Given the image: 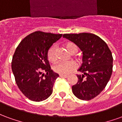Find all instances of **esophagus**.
I'll return each instance as SVG.
<instances>
[{
    "label": "esophagus",
    "instance_id": "obj_1",
    "mask_svg": "<svg viewBox=\"0 0 122 122\" xmlns=\"http://www.w3.org/2000/svg\"><path fill=\"white\" fill-rule=\"evenodd\" d=\"M59 76L61 78H67L69 76L68 75H63V74H59Z\"/></svg>",
    "mask_w": 122,
    "mask_h": 122
}]
</instances>
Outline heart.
I'll use <instances>...</instances> for the list:
<instances>
[{
  "label": "heart",
  "instance_id": "obj_1",
  "mask_svg": "<svg viewBox=\"0 0 122 122\" xmlns=\"http://www.w3.org/2000/svg\"><path fill=\"white\" fill-rule=\"evenodd\" d=\"M66 50L70 53H75L78 50V46L73 42H67L65 44ZM47 57L49 61L51 63H55L57 60V54H56V46L53 45L48 49L47 52ZM78 61H80V57H77ZM76 68V63L73 61H66V62H59L56 64L53 67V71L56 73L59 74H66L71 73Z\"/></svg>",
  "mask_w": 122,
  "mask_h": 122
}]
</instances>
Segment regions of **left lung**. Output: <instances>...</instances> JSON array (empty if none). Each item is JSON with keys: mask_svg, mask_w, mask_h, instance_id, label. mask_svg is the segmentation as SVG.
I'll use <instances>...</instances> for the list:
<instances>
[{"mask_svg": "<svg viewBox=\"0 0 122 122\" xmlns=\"http://www.w3.org/2000/svg\"><path fill=\"white\" fill-rule=\"evenodd\" d=\"M83 51V63L77 74L78 82L72 87L80 99L90 101L104 90L109 81L113 66L111 51L104 40L92 33L64 34Z\"/></svg>", "mask_w": 122, "mask_h": 122, "instance_id": "left-lung-1", "label": "left lung"}]
</instances>
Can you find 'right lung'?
<instances>
[{"label": "right lung", "mask_w": 122, "mask_h": 122, "mask_svg": "<svg viewBox=\"0 0 122 122\" xmlns=\"http://www.w3.org/2000/svg\"><path fill=\"white\" fill-rule=\"evenodd\" d=\"M62 34L35 31L27 35L17 46L12 61L15 80L22 93L33 101L50 97L59 74L53 72L47 52Z\"/></svg>", "instance_id": "add662e5"}]
</instances>
